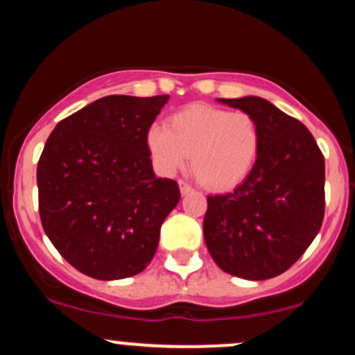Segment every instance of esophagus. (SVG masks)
<instances>
[{
    "label": "esophagus",
    "instance_id": "esophagus-1",
    "mask_svg": "<svg viewBox=\"0 0 355 355\" xmlns=\"http://www.w3.org/2000/svg\"><path fill=\"white\" fill-rule=\"evenodd\" d=\"M178 187H180L182 195H185V193H189V191H191V187L185 180H178Z\"/></svg>",
    "mask_w": 355,
    "mask_h": 355
}]
</instances>
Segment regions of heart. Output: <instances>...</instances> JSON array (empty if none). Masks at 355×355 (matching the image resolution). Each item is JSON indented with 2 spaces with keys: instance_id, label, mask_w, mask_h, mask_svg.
Segmentation results:
<instances>
[{
  "instance_id": "heart-1",
  "label": "heart",
  "mask_w": 355,
  "mask_h": 355,
  "mask_svg": "<svg viewBox=\"0 0 355 355\" xmlns=\"http://www.w3.org/2000/svg\"><path fill=\"white\" fill-rule=\"evenodd\" d=\"M146 146L155 166L172 175L190 155L191 172L210 190H230L250 175L260 152V128L245 112L207 103L187 105L153 126Z\"/></svg>"
}]
</instances>
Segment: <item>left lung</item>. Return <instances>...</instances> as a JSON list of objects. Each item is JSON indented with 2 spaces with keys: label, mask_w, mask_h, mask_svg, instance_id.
Returning <instances> with one entry per match:
<instances>
[{
  "label": "left lung",
  "mask_w": 355,
  "mask_h": 355,
  "mask_svg": "<svg viewBox=\"0 0 355 355\" xmlns=\"http://www.w3.org/2000/svg\"><path fill=\"white\" fill-rule=\"evenodd\" d=\"M257 120L260 152L232 193L207 197L203 237L223 272L247 280L284 274L319 234L325 211V162L299 120L259 96L218 98Z\"/></svg>",
  "instance_id": "1"
}]
</instances>
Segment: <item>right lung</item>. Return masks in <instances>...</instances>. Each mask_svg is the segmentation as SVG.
<instances>
[{
    "label": "right lung",
    "mask_w": 355,
    "mask_h": 355,
    "mask_svg": "<svg viewBox=\"0 0 355 355\" xmlns=\"http://www.w3.org/2000/svg\"><path fill=\"white\" fill-rule=\"evenodd\" d=\"M168 95H110L61 120L40 157L44 234L81 274L98 280L140 274L160 227L180 200L178 183L157 178L146 133Z\"/></svg>",
    "instance_id": "add662e5"
}]
</instances>
